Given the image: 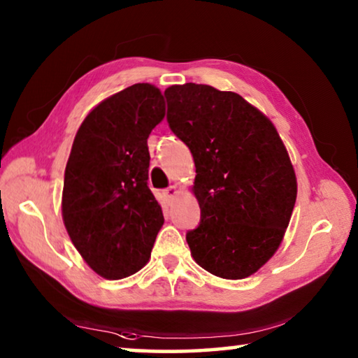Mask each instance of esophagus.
<instances>
[{
    "label": "esophagus",
    "instance_id": "obj_1",
    "mask_svg": "<svg viewBox=\"0 0 358 358\" xmlns=\"http://www.w3.org/2000/svg\"><path fill=\"white\" fill-rule=\"evenodd\" d=\"M177 194H178V188H177V186H169V188H167L166 191H164V196H166L169 201L173 199V197L177 196Z\"/></svg>",
    "mask_w": 358,
    "mask_h": 358
}]
</instances>
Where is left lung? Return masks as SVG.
Listing matches in <instances>:
<instances>
[{
    "label": "left lung",
    "instance_id": "8db88e82",
    "mask_svg": "<svg viewBox=\"0 0 358 358\" xmlns=\"http://www.w3.org/2000/svg\"><path fill=\"white\" fill-rule=\"evenodd\" d=\"M167 121L192 152L191 191L201 224L186 234L191 257L210 274L239 280L280 247L298 183L279 132L236 92L206 84L170 86Z\"/></svg>",
    "mask_w": 358,
    "mask_h": 358
}]
</instances>
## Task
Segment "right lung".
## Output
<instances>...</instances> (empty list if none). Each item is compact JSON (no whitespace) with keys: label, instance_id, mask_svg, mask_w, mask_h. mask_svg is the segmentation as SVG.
Listing matches in <instances>:
<instances>
[{"label":"right lung","instance_id":"obj_1","mask_svg":"<svg viewBox=\"0 0 358 358\" xmlns=\"http://www.w3.org/2000/svg\"><path fill=\"white\" fill-rule=\"evenodd\" d=\"M166 116L161 90L134 84L92 108L65 169L62 218L87 266L119 280L148 263L164 224L148 188L151 130Z\"/></svg>","mask_w":358,"mask_h":358}]
</instances>
